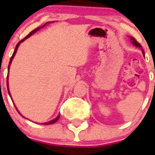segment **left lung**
<instances>
[{"mask_svg":"<svg viewBox=\"0 0 155 155\" xmlns=\"http://www.w3.org/2000/svg\"><path fill=\"white\" fill-rule=\"evenodd\" d=\"M130 39H131V41H132V42H133V44L134 45V46H136V47H142L141 44H140L139 42H137V41L136 39H135L134 38L130 37ZM142 53L144 54V51H143V50H142Z\"/></svg>","mask_w":155,"mask_h":155,"instance_id":"1","label":"left lung"}]
</instances>
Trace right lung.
Masks as SVG:
<instances>
[{"label":"right lung","mask_w":155,"mask_h":155,"mask_svg":"<svg viewBox=\"0 0 155 155\" xmlns=\"http://www.w3.org/2000/svg\"><path fill=\"white\" fill-rule=\"evenodd\" d=\"M43 26H45V25H43ZM43 26H42V27H43ZM38 30H39V28H37V29H35V30H33V31H31V32L30 33V34H29V35H27V36H26V37H25L24 38H23V39H21L20 41V42H18V44H17V46H16V48H15V50H14V51H13V55H12V57H11V58H10V61H9V63H8V70H9V67H10V64H11V62H12V60H13V57H14V55H15V54H16V52H17V51H18V47H19V45H20V43L21 42H23V41H24V40L25 39V38H29L30 36V35H32L33 34H34V33L35 32V31H37ZM7 88H8V94H9V96H10V93H9V90H8V76H7ZM15 106V105H14ZM16 109H17V108H16ZM18 113H19V112H18ZM21 114V113H20ZM58 118H59V115L58 116V117H57L55 118V119H54V120H51V121H49V122H46V123H42V124H43V125H51V124H53V123H54V122H56V121H57V120H58Z\"/></svg>","instance_id":"1"}]
</instances>
